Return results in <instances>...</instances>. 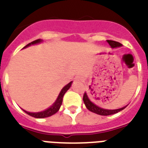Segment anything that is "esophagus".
I'll return each mask as SVG.
<instances>
[{"label":"esophagus","instance_id":"esophagus-1","mask_svg":"<svg viewBox=\"0 0 148 148\" xmlns=\"http://www.w3.org/2000/svg\"><path fill=\"white\" fill-rule=\"evenodd\" d=\"M75 80H82V78L80 77H77L75 78Z\"/></svg>","mask_w":148,"mask_h":148}]
</instances>
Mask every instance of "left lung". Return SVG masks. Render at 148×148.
<instances>
[{
  "label": "left lung",
  "instance_id": "8db88e82",
  "mask_svg": "<svg viewBox=\"0 0 148 148\" xmlns=\"http://www.w3.org/2000/svg\"><path fill=\"white\" fill-rule=\"evenodd\" d=\"M107 42L109 43V45L111 46V48L114 49V48H119V47L122 46V44L116 41L112 40H107ZM83 100H84V103L85 106H86V109L90 110L92 112H94L96 114H98V115H100V116H109V115H113V114H116L119 112L122 111L127 106H124V107L120 108V109H103V108L99 107L98 106H97L96 104L91 101L90 99H89V97L87 93L85 92L84 94V97H83Z\"/></svg>",
  "mask_w": 148,
  "mask_h": 148
}]
</instances>
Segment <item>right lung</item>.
Returning a JSON list of instances; mask_svg holds the SVG:
<instances>
[{"label":"right lung","mask_w":148,"mask_h":148,"mask_svg":"<svg viewBox=\"0 0 148 148\" xmlns=\"http://www.w3.org/2000/svg\"><path fill=\"white\" fill-rule=\"evenodd\" d=\"M42 42V39H36V40L33 41L32 42L29 43L28 45H26V46L24 47L23 49L27 48V47L30 46V45H36V44L40 43ZM71 84L72 81H71L69 84H68L66 86H64L62 90H61V92H60L59 95H58V97L57 99L55 100V103L52 104V106H51L50 107L48 108V109H45V110H44V111L39 112H27L26 111V110H24V109H23V110L26 114H28L29 116H32V117L34 118H37V119H43V118L49 117V116H52V115L55 114L58 110H59L60 107H61V106H62V101H63L64 95V93L68 90V89L70 88Z\"/></svg>","instance_id":"right-lung-1"}]
</instances>
